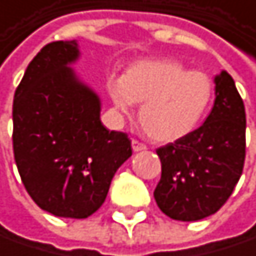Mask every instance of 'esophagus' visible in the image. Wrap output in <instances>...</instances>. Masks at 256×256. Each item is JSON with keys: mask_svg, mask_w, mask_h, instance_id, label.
<instances>
[{"mask_svg": "<svg viewBox=\"0 0 256 256\" xmlns=\"http://www.w3.org/2000/svg\"><path fill=\"white\" fill-rule=\"evenodd\" d=\"M131 146H132V150L134 152H142V150H146L147 148V146L144 143H140L138 140H131Z\"/></svg>", "mask_w": 256, "mask_h": 256, "instance_id": "obj_1", "label": "esophagus"}]
</instances>
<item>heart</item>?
I'll use <instances>...</instances> for the list:
<instances>
[{
  "label": "heart",
  "mask_w": 256,
  "mask_h": 256,
  "mask_svg": "<svg viewBox=\"0 0 256 256\" xmlns=\"http://www.w3.org/2000/svg\"><path fill=\"white\" fill-rule=\"evenodd\" d=\"M113 104L130 113L140 108V124L148 137L171 143L188 136L208 112L214 82L202 70H188L176 58H146L108 82Z\"/></svg>",
  "instance_id": "1"
}]
</instances>
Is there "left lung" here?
Returning a JSON list of instances; mask_svg holds the SVG:
<instances>
[{
    "label": "left lung",
    "mask_w": 256,
    "mask_h": 256,
    "mask_svg": "<svg viewBox=\"0 0 256 256\" xmlns=\"http://www.w3.org/2000/svg\"><path fill=\"white\" fill-rule=\"evenodd\" d=\"M244 150V104L233 78L222 70L215 76V102L204 125L156 150L162 164L153 193L158 206L176 221L215 214L239 181Z\"/></svg>",
    "instance_id": "8db88e82"
}]
</instances>
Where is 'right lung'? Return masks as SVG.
<instances>
[{
	"label": "right lung",
	"mask_w": 256,
	"mask_h": 256,
	"mask_svg": "<svg viewBox=\"0 0 256 256\" xmlns=\"http://www.w3.org/2000/svg\"><path fill=\"white\" fill-rule=\"evenodd\" d=\"M78 57L76 41L47 44L13 102V150L24 188L41 209L75 220L103 205L114 172L132 154L128 136L102 124L98 96L69 66Z\"/></svg>",
	"instance_id": "1"
}]
</instances>
